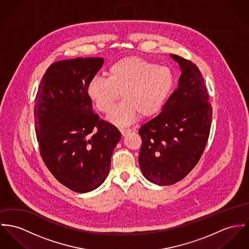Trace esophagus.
Masks as SVG:
<instances>
[{
    "mask_svg": "<svg viewBox=\"0 0 249 249\" xmlns=\"http://www.w3.org/2000/svg\"><path fill=\"white\" fill-rule=\"evenodd\" d=\"M131 132H132L131 129H121L120 130V133L122 134V136H125V135H127V134L131 133Z\"/></svg>",
    "mask_w": 249,
    "mask_h": 249,
    "instance_id": "1",
    "label": "esophagus"
}]
</instances>
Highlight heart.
<instances>
[{
  "mask_svg": "<svg viewBox=\"0 0 249 249\" xmlns=\"http://www.w3.org/2000/svg\"><path fill=\"white\" fill-rule=\"evenodd\" d=\"M107 75L108 77H93L86 92L96 109L104 114L111 113L122 96L124 100L108 117L119 127L134 123L138 115L152 116L158 113L173 85L169 67L141 57H123L115 61Z\"/></svg>",
  "mask_w": 249,
  "mask_h": 249,
  "instance_id": "1",
  "label": "heart"
}]
</instances>
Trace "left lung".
<instances>
[{"instance_id":"left-lung-1","label":"left lung","mask_w":249,"mask_h":249,"mask_svg":"<svg viewBox=\"0 0 249 249\" xmlns=\"http://www.w3.org/2000/svg\"><path fill=\"white\" fill-rule=\"evenodd\" d=\"M180 67L178 87L161 113L143 124L139 166L143 175L159 186L175 184L187 176L201 158L211 131L212 108L198 67L172 55Z\"/></svg>"}]
</instances>
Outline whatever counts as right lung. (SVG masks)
Instances as JSON below:
<instances>
[{"mask_svg": "<svg viewBox=\"0 0 249 249\" xmlns=\"http://www.w3.org/2000/svg\"><path fill=\"white\" fill-rule=\"evenodd\" d=\"M103 63L102 57L54 62L41 78L35 99L40 155L58 182L80 193L105 181L121 138L114 125L94 113L86 92Z\"/></svg>", "mask_w": 249, "mask_h": 249, "instance_id": "right-lung-1", "label": "right lung"}]
</instances>
